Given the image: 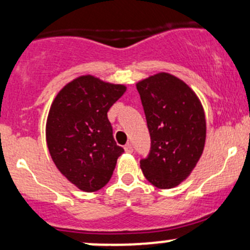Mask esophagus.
Wrapping results in <instances>:
<instances>
[{
	"mask_svg": "<svg viewBox=\"0 0 250 250\" xmlns=\"http://www.w3.org/2000/svg\"><path fill=\"white\" fill-rule=\"evenodd\" d=\"M125 153H133V146H131V144H127L125 146Z\"/></svg>",
	"mask_w": 250,
	"mask_h": 250,
	"instance_id": "esophagus-1",
	"label": "esophagus"
}]
</instances>
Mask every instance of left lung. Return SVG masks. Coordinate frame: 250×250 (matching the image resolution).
<instances>
[{
	"label": "left lung",
	"mask_w": 250,
	"mask_h": 250,
	"mask_svg": "<svg viewBox=\"0 0 250 250\" xmlns=\"http://www.w3.org/2000/svg\"><path fill=\"white\" fill-rule=\"evenodd\" d=\"M136 89L150 135V152L140 167L155 188H175L191 174L203 154L204 109L185 82L167 72L142 79Z\"/></svg>",
	"instance_id": "1"
}]
</instances>
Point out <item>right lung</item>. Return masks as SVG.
<instances>
[{"label": "right lung", "mask_w": 250, "mask_h": 250, "mask_svg": "<svg viewBox=\"0 0 250 250\" xmlns=\"http://www.w3.org/2000/svg\"><path fill=\"white\" fill-rule=\"evenodd\" d=\"M125 90V85L85 75L65 85L51 104L46 122L49 154L79 190L95 192L105 186L125 152L112 136L108 111Z\"/></svg>", "instance_id": "add662e5"}]
</instances>
